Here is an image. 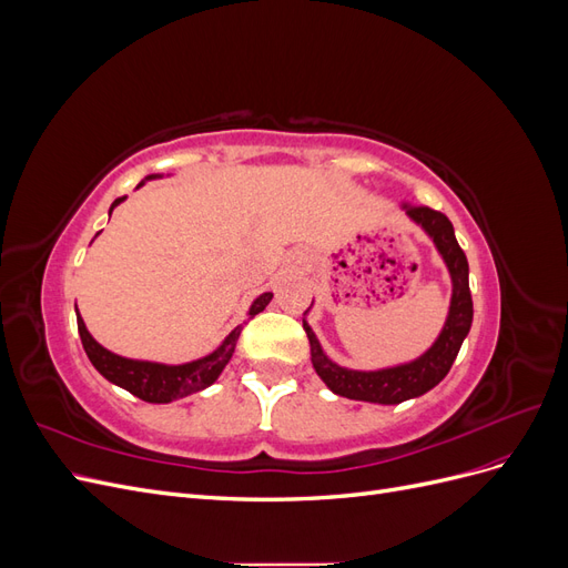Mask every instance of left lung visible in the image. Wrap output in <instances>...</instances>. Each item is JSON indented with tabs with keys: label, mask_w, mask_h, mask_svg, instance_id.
I'll list each match as a JSON object with an SVG mask.
<instances>
[{
	"label": "left lung",
	"mask_w": 568,
	"mask_h": 568,
	"mask_svg": "<svg viewBox=\"0 0 568 568\" xmlns=\"http://www.w3.org/2000/svg\"><path fill=\"white\" fill-rule=\"evenodd\" d=\"M409 220L434 239L438 253L443 255L445 265L450 270L453 280V298H450V313L445 320V326L436 343L428 348L422 357L412 359L407 365L376 369V372H357L346 369L332 363L324 355L317 336L311 326L303 320V329L311 341V355L313 367L320 374V379L329 386L336 395L351 400H365V403H382V405H398L403 400L417 398L426 390H432L436 384L445 379L450 372L455 357L462 348V341L467 338L474 320V303L469 291V263L467 255L459 248L453 222L443 213L428 209V205H403Z\"/></svg>",
	"instance_id": "8db88e82"
}]
</instances>
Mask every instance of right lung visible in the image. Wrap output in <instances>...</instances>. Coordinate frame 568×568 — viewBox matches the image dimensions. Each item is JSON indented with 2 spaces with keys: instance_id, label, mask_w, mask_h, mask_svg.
<instances>
[{
  "instance_id": "right-lung-1",
  "label": "right lung",
  "mask_w": 568,
  "mask_h": 568,
  "mask_svg": "<svg viewBox=\"0 0 568 568\" xmlns=\"http://www.w3.org/2000/svg\"><path fill=\"white\" fill-rule=\"evenodd\" d=\"M156 178V175H151ZM149 178V180H151ZM144 182H140L142 186ZM125 196H120L113 201L111 211L115 205L123 201ZM272 301V294L257 296L251 305L248 315H257L265 311V305ZM78 313V307H75ZM78 332H80V341H82V348L88 353L90 363L97 367V372L101 376H106V379L120 388L130 390L136 398H142L146 403H173L178 398H184V395H192L196 390L209 388L220 372L225 369V365L230 363V357L234 353L236 346V338L242 334V326H236V329L222 341V346L217 351H213L211 355H205L201 359H194V363H186V365H159V363H142V359H128V357H120L111 351H106L104 346H99V343L92 338V334L88 332V326H84L82 317L78 315Z\"/></svg>"
}]
</instances>
